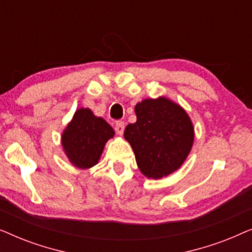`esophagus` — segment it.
Masks as SVG:
<instances>
[{
    "mask_svg": "<svg viewBox=\"0 0 252 252\" xmlns=\"http://www.w3.org/2000/svg\"><path fill=\"white\" fill-rule=\"evenodd\" d=\"M124 129H125V124H124L123 122L116 123L115 130H116L117 134H119V135H122V134L124 133Z\"/></svg>",
    "mask_w": 252,
    "mask_h": 252,
    "instance_id": "esophagus-1",
    "label": "esophagus"
}]
</instances>
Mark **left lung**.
Segmentation results:
<instances>
[{"label":"left lung","mask_w":252,"mask_h":252,"mask_svg":"<svg viewBox=\"0 0 252 252\" xmlns=\"http://www.w3.org/2000/svg\"><path fill=\"white\" fill-rule=\"evenodd\" d=\"M136 122L124 136L135 154L143 175L160 179L184 164L194 143V126L187 112L166 97L146 98L135 105Z\"/></svg>","instance_id":"8db88e82"}]
</instances>
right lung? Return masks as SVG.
Instances as JSON below:
<instances>
[{"mask_svg": "<svg viewBox=\"0 0 252 252\" xmlns=\"http://www.w3.org/2000/svg\"><path fill=\"white\" fill-rule=\"evenodd\" d=\"M115 130L91 109H78L62 134V146L68 160L78 168H91L98 163L106 141Z\"/></svg>", "mask_w": 252, "mask_h": 252, "instance_id": "1", "label": "right lung"}]
</instances>
